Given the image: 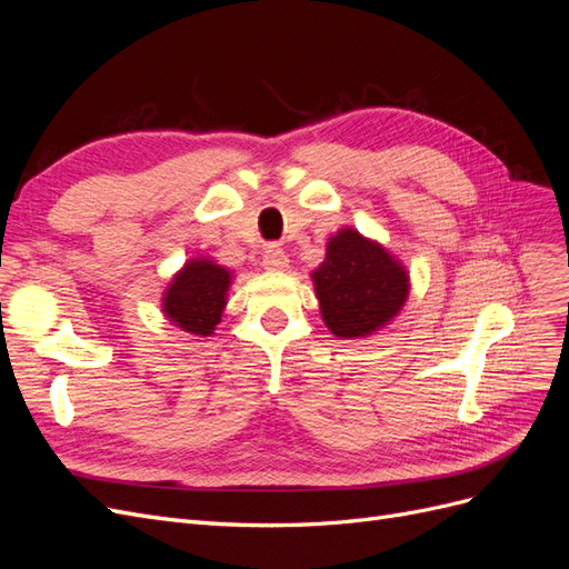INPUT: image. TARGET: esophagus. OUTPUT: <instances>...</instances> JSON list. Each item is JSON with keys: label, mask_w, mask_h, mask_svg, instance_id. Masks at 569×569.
Segmentation results:
<instances>
[{"label": "esophagus", "mask_w": 569, "mask_h": 569, "mask_svg": "<svg viewBox=\"0 0 569 569\" xmlns=\"http://www.w3.org/2000/svg\"><path fill=\"white\" fill-rule=\"evenodd\" d=\"M263 266L266 270H284L289 268V258L278 244H270L263 253Z\"/></svg>", "instance_id": "obj_1"}]
</instances>
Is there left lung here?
I'll list each match as a JSON object with an SVG mask.
<instances>
[{
	"instance_id": "obj_1",
	"label": "left lung",
	"mask_w": 569,
	"mask_h": 569,
	"mask_svg": "<svg viewBox=\"0 0 569 569\" xmlns=\"http://www.w3.org/2000/svg\"><path fill=\"white\" fill-rule=\"evenodd\" d=\"M313 282L322 320L341 339L368 337L385 327L401 311L410 287L406 268L351 228L327 242Z\"/></svg>"
}]
</instances>
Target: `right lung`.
<instances>
[{
	"instance_id": "obj_1",
	"label": "right lung",
	"mask_w": 569,
	"mask_h": 569,
	"mask_svg": "<svg viewBox=\"0 0 569 569\" xmlns=\"http://www.w3.org/2000/svg\"><path fill=\"white\" fill-rule=\"evenodd\" d=\"M232 274L209 258H192L163 295L166 318L184 332L209 337L220 322Z\"/></svg>"
}]
</instances>
